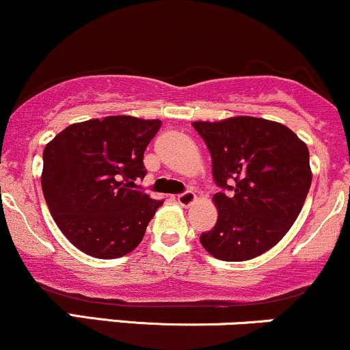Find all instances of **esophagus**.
I'll return each mask as SVG.
<instances>
[{"mask_svg":"<svg viewBox=\"0 0 350 350\" xmlns=\"http://www.w3.org/2000/svg\"><path fill=\"white\" fill-rule=\"evenodd\" d=\"M194 200H196V194L192 191H186V192H183V194L178 196V202L180 204V206H191Z\"/></svg>","mask_w":350,"mask_h":350,"instance_id":"1","label":"esophagus"}]
</instances>
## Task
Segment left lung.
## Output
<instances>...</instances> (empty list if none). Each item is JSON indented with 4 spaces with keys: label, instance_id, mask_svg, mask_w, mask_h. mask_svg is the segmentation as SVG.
<instances>
[{
    "label": "left lung",
    "instance_id": "1",
    "mask_svg": "<svg viewBox=\"0 0 350 350\" xmlns=\"http://www.w3.org/2000/svg\"><path fill=\"white\" fill-rule=\"evenodd\" d=\"M212 156L217 224L200 243L224 262L262 255L286 235L311 187L308 146L284 124L253 116L192 123Z\"/></svg>",
    "mask_w": 350,
    "mask_h": 350
}]
</instances>
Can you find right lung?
<instances>
[{
    "mask_svg": "<svg viewBox=\"0 0 350 350\" xmlns=\"http://www.w3.org/2000/svg\"><path fill=\"white\" fill-rule=\"evenodd\" d=\"M159 120L118 115L67 126L44 148L42 192L62 234L95 258H118L142 242L163 200L136 189Z\"/></svg>",
    "mask_w": 350,
    "mask_h": 350,
    "instance_id": "obj_1",
    "label": "right lung"
}]
</instances>
